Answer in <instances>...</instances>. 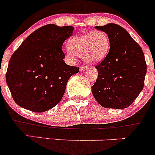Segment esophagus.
<instances>
[{
	"label": "esophagus",
	"mask_w": 155,
	"mask_h": 155,
	"mask_svg": "<svg viewBox=\"0 0 155 155\" xmlns=\"http://www.w3.org/2000/svg\"><path fill=\"white\" fill-rule=\"evenodd\" d=\"M87 67L86 66H82L80 68V69H79V70H80L81 72H84L85 71V70H87Z\"/></svg>",
	"instance_id": "1"
}]
</instances>
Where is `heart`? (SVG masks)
Segmentation results:
<instances>
[{
	"mask_svg": "<svg viewBox=\"0 0 155 155\" xmlns=\"http://www.w3.org/2000/svg\"><path fill=\"white\" fill-rule=\"evenodd\" d=\"M68 54L83 57L87 63L97 64L107 57L110 47L109 36L102 31L89 32L73 37L69 41Z\"/></svg>",
	"mask_w": 155,
	"mask_h": 155,
	"instance_id": "1",
	"label": "heart"
}]
</instances>
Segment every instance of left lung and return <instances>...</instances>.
Returning <instances> with one entry per match:
<instances>
[{
  "mask_svg": "<svg viewBox=\"0 0 155 155\" xmlns=\"http://www.w3.org/2000/svg\"><path fill=\"white\" fill-rule=\"evenodd\" d=\"M95 28L106 32L110 41L107 57L96 66L97 79L91 91L105 108L125 109L132 104L144 87L147 67L144 53L129 33L109 23Z\"/></svg>",
  "mask_w": 155,
  "mask_h": 155,
  "instance_id": "1",
  "label": "left lung"
}]
</instances>
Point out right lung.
I'll list each match as a JSON object with an SVG mask.
<instances>
[{
	"instance_id": "1",
	"label": "right lung",
	"mask_w": 155,
	"mask_h": 155,
	"mask_svg": "<svg viewBox=\"0 0 155 155\" xmlns=\"http://www.w3.org/2000/svg\"><path fill=\"white\" fill-rule=\"evenodd\" d=\"M72 26L48 24L30 34L12 54L6 80L14 101L34 112H46L62 99L70 76L79 68L64 61L61 48Z\"/></svg>"
}]
</instances>
